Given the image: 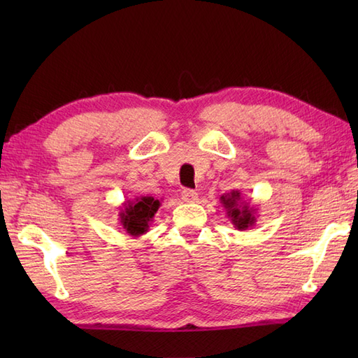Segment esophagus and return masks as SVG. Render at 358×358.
<instances>
[{
	"instance_id": "obj_1",
	"label": "esophagus",
	"mask_w": 358,
	"mask_h": 358,
	"mask_svg": "<svg viewBox=\"0 0 358 358\" xmlns=\"http://www.w3.org/2000/svg\"><path fill=\"white\" fill-rule=\"evenodd\" d=\"M181 199H183V201L186 203H194L196 199H199V194L192 191V189H183V191H181Z\"/></svg>"
}]
</instances>
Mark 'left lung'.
I'll return each instance as SVG.
<instances>
[{
  "mask_svg": "<svg viewBox=\"0 0 358 358\" xmlns=\"http://www.w3.org/2000/svg\"><path fill=\"white\" fill-rule=\"evenodd\" d=\"M220 203L226 209V215L235 229L246 231L257 223V208L250 201L243 200L240 191H231L220 196Z\"/></svg>",
  "mask_w": 358,
  "mask_h": 358,
  "instance_id": "1",
  "label": "left lung"
}]
</instances>
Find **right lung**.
<instances>
[{
  "instance_id": "add662e5",
  "label": "right lung",
  "mask_w": 358,
  "mask_h": 358,
  "mask_svg": "<svg viewBox=\"0 0 358 358\" xmlns=\"http://www.w3.org/2000/svg\"><path fill=\"white\" fill-rule=\"evenodd\" d=\"M159 200L154 196H136L135 200H127L120 208L118 220L123 229L131 237H140L149 231L150 223L159 208Z\"/></svg>"
}]
</instances>
